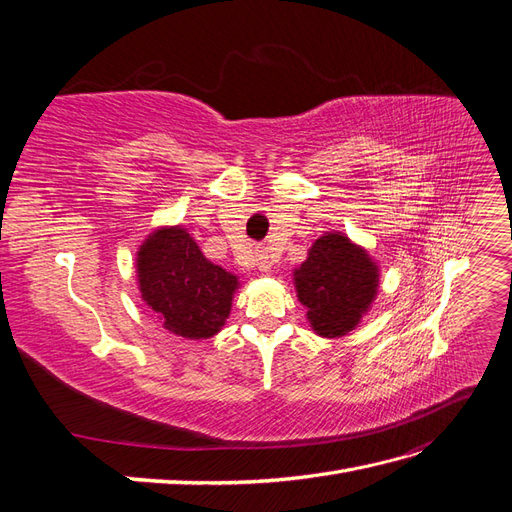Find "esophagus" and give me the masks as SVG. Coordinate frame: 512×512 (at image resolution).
I'll return each mask as SVG.
<instances>
[{
    "mask_svg": "<svg viewBox=\"0 0 512 512\" xmlns=\"http://www.w3.org/2000/svg\"><path fill=\"white\" fill-rule=\"evenodd\" d=\"M256 265H258V269H260L262 273L269 271V269H271V256H269V252H265V250L256 252Z\"/></svg>",
    "mask_w": 512,
    "mask_h": 512,
    "instance_id": "obj_1",
    "label": "esophagus"
}]
</instances>
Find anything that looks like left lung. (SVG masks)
Listing matches in <instances>:
<instances>
[{
    "mask_svg": "<svg viewBox=\"0 0 512 512\" xmlns=\"http://www.w3.org/2000/svg\"><path fill=\"white\" fill-rule=\"evenodd\" d=\"M297 297L322 337H342L359 324L378 292V269L363 247L333 232L320 237L294 271Z\"/></svg>",
    "mask_w": 512,
    "mask_h": 512,
    "instance_id": "left-lung-1",
    "label": "left lung"
}]
</instances>
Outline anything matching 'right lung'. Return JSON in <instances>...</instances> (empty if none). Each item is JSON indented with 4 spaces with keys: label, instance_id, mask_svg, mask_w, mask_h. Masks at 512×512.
<instances>
[{
    "label": "right lung",
    "instance_id": "1",
    "mask_svg": "<svg viewBox=\"0 0 512 512\" xmlns=\"http://www.w3.org/2000/svg\"><path fill=\"white\" fill-rule=\"evenodd\" d=\"M136 269L143 301L170 333L207 339L224 327L237 275L209 262L181 226L153 232L141 245Z\"/></svg>",
    "mask_w": 512,
    "mask_h": 512
}]
</instances>
